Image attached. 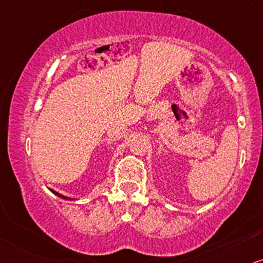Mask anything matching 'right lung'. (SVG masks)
<instances>
[{"instance_id": "right-lung-1", "label": "right lung", "mask_w": 263, "mask_h": 263, "mask_svg": "<svg viewBox=\"0 0 263 263\" xmlns=\"http://www.w3.org/2000/svg\"><path fill=\"white\" fill-rule=\"evenodd\" d=\"M51 191H52V189H51ZM53 193H54V194L55 195H57V197H59V198H63V199H68V198H66V197H64V195H62V194H59V193H57V192H54V191H52Z\"/></svg>"}]
</instances>
